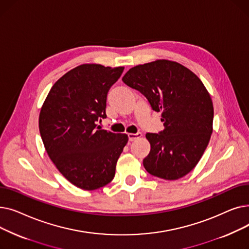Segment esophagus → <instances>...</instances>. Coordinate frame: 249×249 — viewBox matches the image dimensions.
<instances>
[{
    "instance_id": "obj_1",
    "label": "esophagus",
    "mask_w": 249,
    "mask_h": 249,
    "mask_svg": "<svg viewBox=\"0 0 249 249\" xmlns=\"http://www.w3.org/2000/svg\"><path fill=\"white\" fill-rule=\"evenodd\" d=\"M140 137H141V133H130V134H128L129 141H134V140H136Z\"/></svg>"
}]
</instances>
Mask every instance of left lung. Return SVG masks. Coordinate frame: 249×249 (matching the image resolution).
I'll return each mask as SVG.
<instances>
[{
  "label": "left lung",
  "instance_id": "8db88e82",
  "mask_svg": "<svg viewBox=\"0 0 249 249\" xmlns=\"http://www.w3.org/2000/svg\"><path fill=\"white\" fill-rule=\"evenodd\" d=\"M122 81L139 90L153 111L161 113L164 129L147 133L150 152L146 171L174 180L197 165L213 132L214 108L200 78L178 62L159 59L130 69Z\"/></svg>",
  "mask_w": 249,
  "mask_h": 249
}]
</instances>
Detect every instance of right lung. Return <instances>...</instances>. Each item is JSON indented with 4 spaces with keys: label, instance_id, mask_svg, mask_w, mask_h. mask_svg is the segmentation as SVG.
<instances>
[{
    "label": "right lung",
    "instance_id": "right-lung-1",
    "mask_svg": "<svg viewBox=\"0 0 249 249\" xmlns=\"http://www.w3.org/2000/svg\"><path fill=\"white\" fill-rule=\"evenodd\" d=\"M124 71L86 63L63 74L52 86L39 115L46 152L59 173L75 187L93 191L114 178L126 134L101 129L107 94Z\"/></svg>",
    "mask_w": 249,
    "mask_h": 249
}]
</instances>
